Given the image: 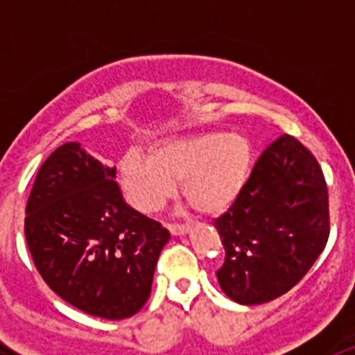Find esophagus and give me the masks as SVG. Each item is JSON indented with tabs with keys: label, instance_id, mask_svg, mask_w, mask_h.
Instances as JSON below:
<instances>
[{
	"label": "esophagus",
	"instance_id": "esophagus-1",
	"mask_svg": "<svg viewBox=\"0 0 355 355\" xmlns=\"http://www.w3.org/2000/svg\"><path fill=\"white\" fill-rule=\"evenodd\" d=\"M168 231H171L174 236H183L190 231V225L188 224H168Z\"/></svg>",
	"mask_w": 355,
	"mask_h": 355
}]
</instances>
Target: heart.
Here are the masks:
<instances>
[{"label": "heart", "instance_id": "obj_1", "mask_svg": "<svg viewBox=\"0 0 355 355\" xmlns=\"http://www.w3.org/2000/svg\"><path fill=\"white\" fill-rule=\"evenodd\" d=\"M252 168V146L238 133H197L156 142L149 155L130 153L119 165V187L128 205L155 213L175 193L199 213L220 215L241 196Z\"/></svg>", "mask_w": 355, "mask_h": 355}]
</instances>
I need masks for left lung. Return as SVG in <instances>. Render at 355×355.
I'll use <instances>...</instances> for the list:
<instances>
[{
  "instance_id": "1",
  "label": "left lung",
  "mask_w": 355,
  "mask_h": 355,
  "mask_svg": "<svg viewBox=\"0 0 355 355\" xmlns=\"http://www.w3.org/2000/svg\"><path fill=\"white\" fill-rule=\"evenodd\" d=\"M215 225L225 250L216 279L229 299L256 306L290 291L329 238L327 184L311 150L279 137Z\"/></svg>"
}]
</instances>
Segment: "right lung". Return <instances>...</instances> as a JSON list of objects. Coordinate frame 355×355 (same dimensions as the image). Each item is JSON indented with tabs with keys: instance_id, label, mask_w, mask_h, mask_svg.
<instances>
[{
	"instance_id": "add662e5",
	"label": "right lung",
	"mask_w": 355,
	"mask_h": 355,
	"mask_svg": "<svg viewBox=\"0 0 355 355\" xmlns=\"http://www.w3.org/2000/svg\"><path fill=\"white\" fill-rule=\"evenodd\" d=\"M24 234L37 270L87 315L130 318L150 295L167 229L124 202L115 167L78 142L55 149L35 178Z\"/></svg>"
}]
</instances>
